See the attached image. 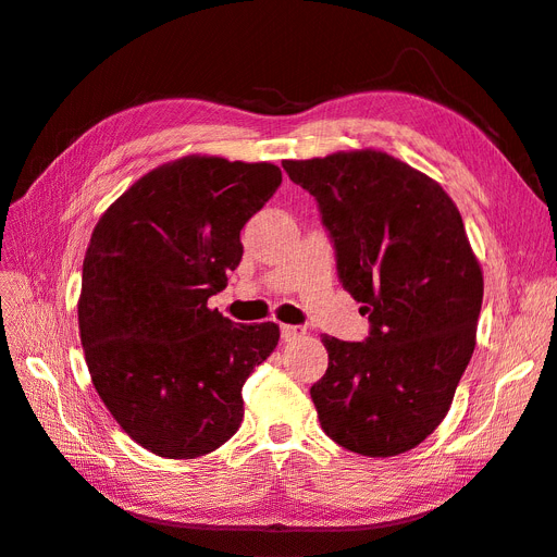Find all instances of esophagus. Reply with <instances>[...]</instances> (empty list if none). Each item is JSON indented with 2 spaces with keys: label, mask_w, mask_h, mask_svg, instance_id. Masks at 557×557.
<instances>
[{
  "label": "esophagus",
  "mask_w": 557,
  "mask_h": 557,
  "mask_svg": "<svg viewBox=\"0 0 557 557\" xmlns=\"http://www.w3.org/2000/svg\"><path fill=\"white\" fill-rule=\"evenodd\" d=\"M305 334V330L297 327V325H281V339L283 342H295L299 336Z\"/></svg>",
  "instance_id": "34e87169"
}]
</instances>
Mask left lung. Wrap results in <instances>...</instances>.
<instances>
[{"label": "left lung", "mask_w": 557, "mask_h": 557, "mask_svg": "<svg viewBox=\"0 0 557 557\" xmlns=\"http://www.w3.org/2000/svg\"><path fill=\"white\" fill-rule=\"evenodd\" d=\"M283 170L313 195L336 276L369 315L362 342L323 334L320 428L369 458L407 453L448 413L476 344L483 276L462 215L440 183L379 150Z\"/></svg>", "instance_id": "8db88e82"}]
</instances>
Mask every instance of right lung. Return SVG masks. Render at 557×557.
Wrapping results in <instances>:
<instances>
[{
    "label": "right lung",
    "instance_id": "1",
    "mask_svg": "<svg viewBox=\"0 0 557 557\" xmlns=\"http://www.w3.org/2000/svg\"><path fill=\"white\" fill-rule=\"evenodd\" d=\"M281 185L269 162L183 158L146 174L99 218L83 260L81 344L95 383L134 442L190 460L244 420L242 387L278 325L209 309L239 267V234Z\"/></svg>",
    "mask_w": 557,
    "mask_h": 557
}]
</instances>
